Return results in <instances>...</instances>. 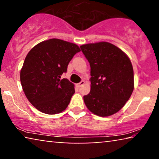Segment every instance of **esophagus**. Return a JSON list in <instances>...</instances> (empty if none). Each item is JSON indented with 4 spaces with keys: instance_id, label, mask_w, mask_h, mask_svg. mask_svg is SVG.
<instances>
[{
    "instance_id": "34e87169",
    "label": "esophagus",
    "mask_w": 159,
    "mask_h": 159,
    "mask_svg": "<svg viewBox=\"0 0 159 159\" xmlns=\"http://www.w3.org/2000/svg\"><path fill=\"white\" fill-rule=\"evenodd\" d=\"M84 83H85V82H84V81H81V82H80V83L77 84V87H78V88H80V87H82V85H84Z\"/></svg>"
}]
</instances>
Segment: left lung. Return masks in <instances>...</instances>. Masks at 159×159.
<instances>
[{
  "instance_id": "1",
  "label": "left lung",
  "mask_w": 159,
  "mask_h": 159,
  "mask_svg": "<svg viewBox=\"0 0 159 159\" xmlns=\"http://www.w3.org/2000/svg\"><path fill=\"white\" fill-rule=\"evenodd\" d=\"M90 65V92L84 102L90 112L105 117L116 114L134 90V71L128 56L108 42L82 45Z\"/></svg>"
}]
</instances>
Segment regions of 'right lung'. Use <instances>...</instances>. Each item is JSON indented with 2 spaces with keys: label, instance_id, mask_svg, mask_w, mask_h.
I'll list each match as a JSON object with an SVG mask.
<instances>
[{
  "label": "right lung",
  "instance_id": "add662e5",
  "mask_svg": "<svg viewBox=\"0 0 159 159\" xmlns=\"http://www.w3.org/2000/svg\"><path fill=\"white\" fill-rule=\"evenodd\" d=\"M79 51L75 43L53 38L38 43L27 53L20 81L28 101L38 111L57 114L67 108L75 93V84L61 80V76Z\"/></svg>",
  "mask_w": 159,
  "mask_h": 159
}]
</instances>
